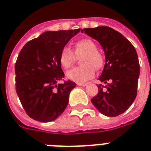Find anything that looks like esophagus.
I'll return each mask as SVG.
<instances>
[{
    "mask_svg": "<svg viewBox=\"0 0 151 151\" xmlns=\"http://www.w3.org/2000/svg\"><path fill=\"white\" fill-rule=\"evenodd\" d=\"M77 85H79V86H82V87H84V86H86L87 84H86V83H78Z\"/></svg>",
    "mask_w": 151,
    "mask_h": 151,
    "instance_id": "obj_1",
    "label": "esophagus"
}]
</instances>
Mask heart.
I'll use <instances>...</instances> for the list:
<instances>
[{
	"label": "heart",
	"instance_id": "b5f03b06",
	"mask_svg": "<svg viewBox=\"0 0 151 151\" xmlns=\"http://www.w3.org/2000/svg\"><path fill=\"white\" fill-rule=\"evenodd\" d=\"M74 52L68 47H64L59 54V63L65 69L70 68L78 58H81L82 66L71 69L66 73V78L75 82L87 81L95 75V70H99L103 66L104 57L98 51L97 45L91 39H81L75 42Z\"/></svg>",
	"mask_w": 151,
	"mask_h": 151
}]
</instances>
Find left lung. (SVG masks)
I'll list each match as a JSON object with an SVG mask.
<instances>
[{
  "label": "left lung",
  "instance_id": "obj_1",
  "mask_svg": "<svg viewBox=\"0 0 151 151\" xmlns=\"http://www.w3.org/2000/svg\"><path fill=\"white\" fill-rule=\"evenodd\" d=\"M99 41L105 53L106 63L99 77L105 88L98 85V94L91 99L95 107L107 117L123 114L132 104L139 76L138 55L134 46L122 34L109 27L81 29Z\"/></svg>",
  "mask_w": 151,
  "mask_h": 151
}]
</instances>
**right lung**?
<instances>
[{"label": "right lung", "mask_w": 151, "mask_h": 151, "mask_svg": "<svg viewBox=\"0 0 151 151\" xmlns=\"http://www.w3.org/2000/svg\"><path fill=\"white\" fill-rule=\"evenodd\" d=\"M81 29L47 31L28 41L20 51L15 65V90L29 117L50 122L63 114L76 84L59 81L64 73L59 54Z\"/></svg>", "instance_id": "1"}]
</instances>
